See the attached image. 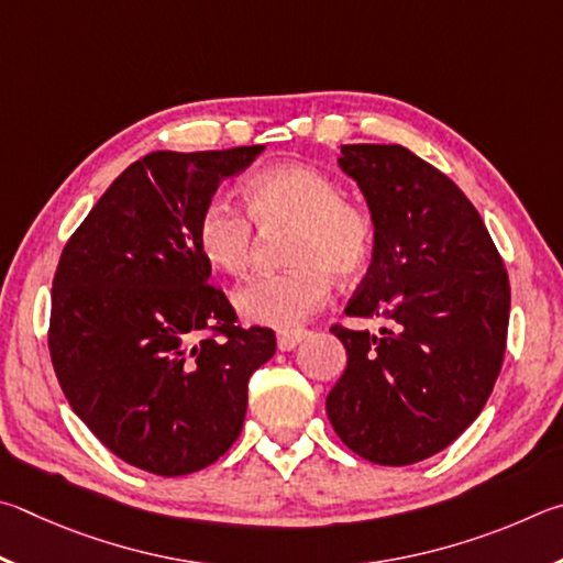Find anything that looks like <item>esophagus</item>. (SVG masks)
I'll return each mask as SVG.
<instances>
[{"label":"esophagus","mask_w":563,"mask_h":563,"mask_svg":"<svg viewBox=\"0 0 563 563\" xmlns=\"http://www.w3.org/2000/svg\"><path fill=\"white\" fill-rule=\"evenodd\" d=\"M307 336H309V331H303V329L279 331L276 333V346H279V351H291V349H297Z\"/></svg>","instance_id":"34e87169"}]
</instances>
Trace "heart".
<instances>
[{
    "mask_svg": "<svg viewBox=\"0 0 563 563\" xmlns=\"http://www.w3.org/2000/svg\"><path fill=\"white\" fill-rule=\"evenodd\" d=\"M244 205L256 227H291L289 269L260 274L234 291V309L250 323L291 329L329 299L331 276L351 282L368 269L376 224L341 185L313 165L266 167L244 183ZM197 250L212 269L242 274L254 254V227L230 202L212 200L195 224Z\"/></svg>",
    "mask_w": 563,
    "mask_h": 563,
    "instance_id": "obj_1",
    "label": "heart"
}]
</instances>
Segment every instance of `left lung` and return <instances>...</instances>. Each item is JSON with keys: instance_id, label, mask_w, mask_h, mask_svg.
<instances>
[{"instance_id": "8db88e82", "label": "left lung", "mask_w": 563, "mask_h": 563, "mask_svg": "<svg viewBox=\"0 0 563 563\" xmlns=\"http://www.w3.org/2000/svg\"><path fill=\"white\" fill-rule=\"evenodd\" d=\"M376 224V246L346 317L378 333L333 327L346 371L327 412L363 460L402 467L432 457L485 408L509 327V279L465 192L402 145H341Z\"/></svg>"}]
</instances>
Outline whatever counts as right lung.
Wrapping results in <instances>:
<instances>
[{
    "label": "right lung",
    "instance_id": "add662e5",
    "mask_svg": "<svg viewBox=\"0 0 563 563\" xmlns=\"http://www.w3.org/2000/svg\"><path fill=\"white\" fill-rule=\"evenodd\" d=\"M262 151L145 155L98 197L58 260L56 378L86 428L137 470L183 477L220 460L242 432L250 376L276 351L272 329L234 327L195 242L217 187Z\"/></svg>",
    "mask_w": 563,
    "mask_h": 563
}]
</instances>
